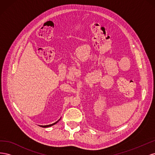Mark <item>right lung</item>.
Instances as JSON below:
<instances>
[{
  "label": "right lung",
  "instance_id": "obj_1",
  "mask_svg": "<svg viewBox=\"0 0 155 155\" xmlns=\"http://www.w3.org/2000/svg\"><path fill=\"white\" fill-rule=\"evenodd\" d=\"M59 120L58 121H56L55 123H54V124H50V125H39V126H41V127H50V126H52V125H55L56 123H58V121H59Z\"/></svg>",
  "mask_w": 155,
  "mask_h": 155
}]
</instances>
